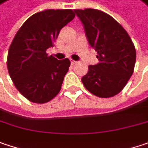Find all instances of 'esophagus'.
Returning a JSON list of instances; mask_svg holds the SVG:
<instances>
[{
    "label": "esophagus",
    "mask_w": 148,
    "mask_h": 148,
    "mask_svg": "<svg viewBox=\"0 0 148 148\" xmlns=\"http://www.w3.org/2000/svg\"><path fill=\"white\" fill-rule=\"evenodd\" d=\"M77 62V61H76V60H71V65H75Z\"/></svg>",
    "instance_id": "esophagus-1"
}]
</instances>
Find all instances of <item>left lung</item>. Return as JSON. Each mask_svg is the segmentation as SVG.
<instances>
[{"instance_id": "1", "label": "left lung", "mask_w": 148, "mask_h": 148, "mask_svg": "<svg viewBox=\"0 0 148 148\" xmlns=\"http://www.w3.org/2000/svg\"><path fill=\"white\" fill-rule=\"evenodd\" d=\"M84 25L99 63L90 65L82 82L93 95L111 98L121 92L134 71L136 52L125 28L110 15L97 9H75Z\"/></svg>"}]
</instances>
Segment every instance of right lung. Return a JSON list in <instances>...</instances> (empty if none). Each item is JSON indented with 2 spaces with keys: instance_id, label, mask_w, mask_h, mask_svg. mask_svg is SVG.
I'll return each instance as SVG.
<instances>
[{
  "instance_id": "obj_1",
  "label": "right lung",
  "mask_w": 148,
  "mask_h": 148,
  "mask_svg": "<svg viewBox=\"0 0 148 148\" xmlns=\"http://www.w3.org/2000/svg\"><path fill=\"white\" fill-rule=\"evenodd\" d=\"M75 17L71 9H47L27 18L8 50L6 65L16 88L27 100L45 103L60 91L71 61L49 56L60 31Z\"/></svg>"
}]
</instances>
